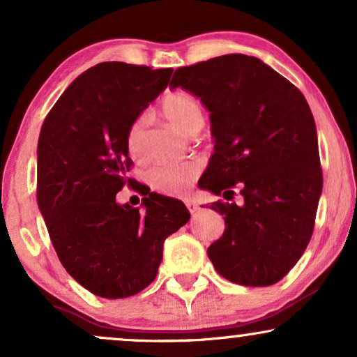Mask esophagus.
<instances>
[{
  "label": "esophagus",
  "instance_id": "1",
  "mask_svg": "<svg viewBox=\"0 0 357 357\" xmlns=\"http://www.w3.org/2000/svg\"><path fill=\"white\" fill-rule=\"evenodd\" d=\"M185 204H187L188 211L192 213V214L198 211V204H197V202H195V199H192V198H187V199H185Z\"/></svg>",
  "mask_w": 357,
  "mask_h": 357
}]
</instances>
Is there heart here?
Listing matches in <instances>:
<instances>
[{
	"label": "heart",
	"mask_w": 357,
	"mask_h": 357,
	"mask_svg": "<svg viewBox=\"0 0 357 357\" xmlns=\"http://www.w3.org/2000/svg\"><path fill=\"white\" fill-rule=\"evenodd\" d=\"M160 112L174 126L187 135H193L195 131L202 130L204 125V114L202 105L195 97L185 92H172L165 96ZM144 116H138L131 121L128 133H126V146L130 154L138 155L143 148L144 139ZM202 172V162L197 159L182 160V162L158 164L149 170V178L154 188L164 193L182 195L192 185L195 178Z\"/></svg>",
	"instance_id": "b5f03b06"
}]
</instances>
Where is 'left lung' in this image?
Wrapping results in <instances>:
<instances>
[{
  "mask_svg": "<svg viewBox=\"0 0 357 357\" xmlns=\"http://www.w3.org/2000/svg\"><path fill=\"white\" fill-rule=\"evenodd\" d=\"M172 89L209 112L214 153L199 188L243 202L211 203L224 216L208 257L222 278L263 287L282 280L309 245L324 188L314 115L297 87L255 56L231 53L175 70Z\"/></svg>",
  "mask_w": 357,
  "mask_h": 357,
  "instance_id": "obj_1",
  "label": "left lung"
}]
</instances>
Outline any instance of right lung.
<instances>
[{"instance_id": "right-lung-1", "label": "right lung", "mask_w": 357, "mask_h": 357, "mask_svg": "<svg viewBox=\"0 0 357 357\" xmlns=\"http://www.w3.org/2000/svg\"><path fill=\"white\" fill-rule=\"evenodd\" d=\"M172 68L105 61L63 92L37 144V203L70 276L92 294L123 299L154 281L164 241L190 219L175 198L144 193L140 208L116 202L128 182L131 121L167 87ZM141 190V185H135Z\"/></svg>"}]
</instances>
